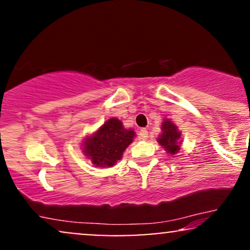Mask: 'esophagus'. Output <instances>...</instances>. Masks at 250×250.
Returning a JSON list of instances; mask_svg holds the SVG:
<instances>
[{"label": "esophagus", "mask_w": 250, "mask_h": 250, "mask_svg": "<svg viewBox=\"0 0 250 250\" xmlns=\"http://www.w3.org/2000/svg\"><path fill=\"white\" fill-rule=\"evenodd\" d=\"M148 137V130L146 128H142L139 133V139L140 140H146Z\"/></svg>", "instance_id": "34e87169"}]
</instances>
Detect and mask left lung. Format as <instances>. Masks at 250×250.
<instances>
[{
    "label": "left lung",
    "instance_id": "left-lung-1",
    "mask_svg": "<svg viewBox=\"0 0 250 250\" xmlns=\"http://www.w3.org/2000/svg\"><path fill=\"white\" fill-rule=\"evenodd\" d=\"M162 133L157 139V142L166 149L168 154L175 155L181 148V131L170 120L162 122Z\"/></svg>",
    "mask_w": 250,
    "mask_h": 250
}]
</instances>
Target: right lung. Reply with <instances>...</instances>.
Here are the masks:
<instances>
[{
    "label": "right lung",
    "mask_w": 250,
    "mask_h": 250,
    "mask_svg": "<svg viewBox=\"0 0 250 250\" xmlns=\"http://www.w3.org/2000/svg\"><path fill=\"white\" fill-rule=\"evenodd\" d=\"M135 131L125 129L116 117L105 121L99 130L83 141V153L96 167H113L133 142Z\"/></svg>",
    "instance_id": "add662e5"
}]
</instances>
